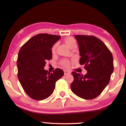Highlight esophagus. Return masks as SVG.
<instances>
[{"label":"esophagus","instance_id":"esophagus-1","mask_svg":"<svg viewBox=\"0 0 126 126\" xmlns=\"http://www.w3.org/2000/svg\"><path fill=\"white\" fill-rule=\"evenodd\" d=\"M70 73H71V72L70 71H69V70H64V74L65 76L66 75H70Z\"/></svg>","mask_w":126,"mask_h":126}]
</instances>
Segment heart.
I'll return each instance as SVG.
<instances>
[{"label":"heart","mask_w":126,"mask_h":126,"mask_svg":"<svg viewBox=\"0 0 126 126\" xmlns=\"http://www.w3.org/2000/svg\"><path fill=\"white\" fill-rule=\"evenodd\" d=\"M64 43H66V45H67L68 47H70V48H71L73 46L76 45V41L75 40V39L73 38H72V37H66V38L64 39ZM56 47H57V44H55L54 46H53V48H52V51H54L55 50V49H56ZM62 64L63 66H64V67H68L69 66V65H70V62H69V60H63V61L62 62Z\"/></svg>","instance_id":"1"}]
</instances>
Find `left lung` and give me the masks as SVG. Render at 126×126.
I'll list each match as a JSON object with an SVG mask.
<instances>
[{"mask_svg":"<svg viewBox=\"0 0 126 126\" xmlns=\"http://www.w3.org/2000/svg\"><path fill=\"white\" fill-rule=\"evenodd\" d=\"M79 46V63L87 70L81 75L72 72L74 80L70 85L72 92L79 97L92 99L101 94L107 86L114 70L112 53L105 44L91 35H75Z\"/></svg>","mask_w":126,"mask_h":126,"instance_id":"1","label":"left lung"}]
</instances>
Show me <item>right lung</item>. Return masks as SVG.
<instances>
[{
  "label": "right lung",
  "instance_id": "obj_1",
  "mask_svg": "<svg viewBox=\"0 0 126 126\" xmlns=\"http://www.w3.org/2000/svg\"><path fill=\"white\" fill-rule=\"evenodd\" d=\"M61 36L39 34L21 47L17 60L18 77L22 87L30 97L43 100L53 94L57 80L64 75L63 70L53 73L45 70L46 61L52 59L51 48Z\"/></svg>",
  "mask_w": 126,
  "mask_h": 126
}]
</instances>
